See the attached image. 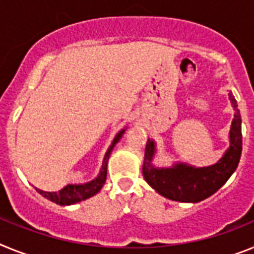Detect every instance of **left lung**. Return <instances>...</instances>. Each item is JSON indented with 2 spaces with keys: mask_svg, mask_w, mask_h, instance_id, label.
<instances>
[{
  "mask_svg": "<svg viewBox=\"0 0 254 254\" xmlns=\"http://www.w3.org/2000/svg\"><path fill=\"white\" fill-rule=\"evenodd\" d=\"M235 109L230 129V148L224 157L208 167L195 169L187 165H175L171 169H156L152 166L154 144L148 139L145 145L143 176L145 182L161 195L179 202H199L219 190L238 167L242 154V119L237 101L230 93Z\"/></svg>",
  "mask_w": 254,
  "mask_h": 254,
  "instance_id": "left-lung-1",
  "label": "left lung"
}]
</instances>
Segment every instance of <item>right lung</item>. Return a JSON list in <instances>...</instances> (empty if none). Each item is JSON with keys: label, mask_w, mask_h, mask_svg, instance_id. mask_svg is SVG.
<instances>
[{"label": "right lung", "mask_w": 254, "mask_h": 254, "mask_svg": "<svg viewBox=\"0 0 254 254\" xmlns=\"http://www.w3.org/2000/svg\"><path fill=\"white\" fill-rule=\"evenodd\" d=\"M125 130H121L118 135L115 136L114 142H112L111 147L109 148L107 153L105 156V160H103L102 169H101L100 175L97 176L96 179L92 180V182L87 183V184L81 185H67L65 188H63L59 191H43L41 189H37L39 194H42L43 197L47 198V199L52 200L55 203L61 204V206H67V204H74L76 202H80V200H84L87 198L93 197L94 194H97L101 190V188L103 187L106 182V176H107V161L110 158V154H111L112 149H114L115 144L121 139V136L124 134Z\"/></svg>", "instance_id": "right-lung-1"}]
</instances>
